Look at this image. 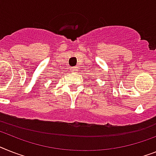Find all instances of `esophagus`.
I'll list each match as a JSON object with an SVG mask.
<instances>
[{
    "label": "esophagus",
    "mask_w": 156,
    "mask_h": 156,
    "mask_svg": "<svg viewBox=\"0 0 156 156\" xmlns=\"http://www.w3.org/2000/svg\"><path fill=\"white\" fill-rule=\"evenodd\" d=\"M71 71H72V72H73V73H77L78 69H77L76 67H73V68H71Z\"/></svg>",
    "instance_id": "1"
}]
</instances>
